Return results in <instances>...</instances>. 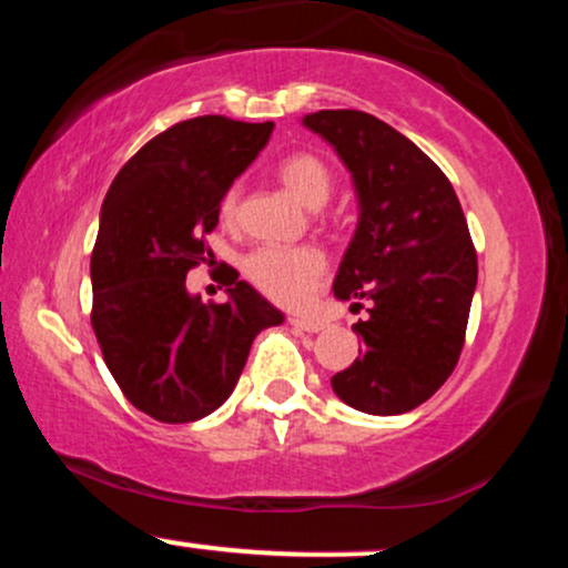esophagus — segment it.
Listing matches in <instances>:
<instances>
[{
	"label": "esophagus",
	"instance_id": "34e87169",
	"mask_svg": "<svg viewBox=\"0 0 568 568\" xmlns=\"http://www.w3.org/2000/svg\"><path fill=\"white\" fill-rule=\"evenodd\" d=\"M288 323H291L296 331H306V334H317V331H323V321H317V317L291 315Z\"/></svg>",
	"mask_w": 568,
	"mask_h": 568
}]
</instances>
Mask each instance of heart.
I'll return each mask as SVG.
<instances>
[{"instance_id": "heart-1", "label": "heart", "mask_w": 568, "mask_h": 568, "mask_svg": "<svg viewBox=\"0 0 568 568\" xmlns=\"http://www.w3.org/2000/svg\"><path fill=\"white\" fill-rule=\"evenodd\" d=\"M277 175L293 197L310 211H321L325 202L331 200V192H334V175H331L328 165L312 152L288 154L280 162ZM237 213L240 186H230L224 200H221V216H224V221H234ZM243 270L245 277L272 302L296 306L304 304L312 296V291L323 283L328 262H325L321 247L264 245L247 253Z\"/></svg>"}]
</instances>
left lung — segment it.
Here are the masks:
<instances>
[{"instance_id": "1", "label": "left lung", "mask_w": 568, "mask_h": 568, "mask_svg": "<svg viewBox=\"0 0 568 568\" xmlns=\"http://www.w3.org/2000/svg\"><path fill=\"white\" fill-rule=\"evenodd\" d=\"M304 128L336 149L357 194V230L334 296L368 304L361 357L331 379L352 408L395 416L429 400L465 347L478 256L452 181L374 114L323 109Z\"/></svg>"}]
</instances>
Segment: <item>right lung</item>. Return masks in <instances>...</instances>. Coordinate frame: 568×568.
I'll return each mask as SVG.
<instances>
[{
  "label": "right lung",
  "instance_id": "obj_1",
  "mask_svg": "<svg viewBox=\"0 0 568 568\" xmlns=\"http://www.w3.org/2000/svg\"><path fill=\"white\" fill-rule=\"evenodd\" d=\"M272 122L207 114L162 130L109 186L90 258L93 331L114 382L168 425L213 414L243 374L253 338L283 323L232 270L230 298L202 304L186 272L205 262L232 181L258 158Z\"/></svg>",
  "mask_w": 568,
  "mask_h": 568
}]
</instances>
